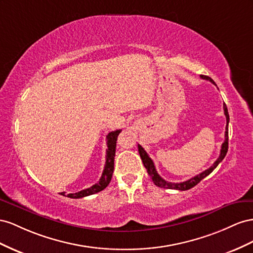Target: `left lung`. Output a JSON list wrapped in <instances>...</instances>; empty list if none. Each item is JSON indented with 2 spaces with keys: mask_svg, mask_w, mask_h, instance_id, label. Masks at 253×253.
Instances as JSON below:
<instances>
[{
  "mask_svg": "<svg viewBox=\"0 0 253 253\" xmlns=\"http://www.w3.org/2000/svg\"><path fill=\"white\" fill-rule=\"evenodd\" d=\"M200 77L203 79H207V81H210L211 83H213L215 84V83L213 82V79L211 77L209 76H206V75H200ZM223 111H225V115H226V119H227V125H226V131H225V141H223V143L221 144V149H220V155L218 157L217 160H216L212 167L209 168L208 169L204 170L203 172H200L199 175L195 176L189 180H186V181H183V182H179V183H174V182H169L167 181V180H164L160 175L158 174L157 170H156V168H155V164H154V161L151 160V159L149 158V156L147 155V153L145 150H144V148L140 145V144H138V148H139V154H140V157L142 159V162L144 164V167H145L148 175L150 176L151 180H153V182L159 186V187H163V189H174V190H179V191H186V190H190L192 189L193 186H195L196 184H198L201 180H203L204 178H206L207 176H209L211 174V172L217 168V165L223 160V158L226 157L227 155V151H228V126H229V113H228V109H227V106L226 104H223Z\"/></svg>",
  "mask_w": 253,
  "mask_h": 253,
  "instance_id": "8db88e82",
  "label": "left lung"
}]
</instances>
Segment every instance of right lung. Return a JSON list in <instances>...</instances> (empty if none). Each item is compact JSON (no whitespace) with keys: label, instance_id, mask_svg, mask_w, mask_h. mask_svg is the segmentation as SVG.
Wrapping results in <instances>:
<instances>
[{"label":"right lung","instance_id":"1","mask_svg":"<svg viewBox=\"0 0 253 253\" xmlns=\"http://www.w3.org/2000/svg\"><path fill=\"white\" fill-rule=\"evenodd\" d=\"M122 130L119 129V130L111 131L107 134V155H106V163H105V168L103 170L102 177H100L99 181L95 183L94 185L90 186L89 189L83 190L81 192H77L74 194H68L67 196L70 198H83L85 196H90V195H93L95 193H98L100 191H103L104 189L108 186V184L110 183L112 174H113V169H114V156H115V148H117V140H118V135L120 134ZM61 195L66 196V193L62 192Z\"/></svg>","mask_w":253,"mask_h":253}]
</instances>
